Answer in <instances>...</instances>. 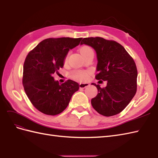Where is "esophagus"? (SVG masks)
Returning a JSON list of instances; mask_svg holds the SVG:
<instances>
[{"mask_svg": "<svg viewBox=\"0 0 158 158\" xmlns=\"http://www.w3.org/2000/svg\"><path fill=\"white\" fill-rule=\"evenodd\" d=\"M88 86H89V83H79V88L81 89H84Z\"/></svg>", "mask_w": 158, "mask_h": 158, "instance_id": "esophagus-1", "label": "esophagus"}]
</instances>
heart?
<instances>
[{
	"mask_svg": "<svg viewBox=\"0 0 158 158\" xmlns=\"http://www.w3.org/2000/svg\"><path fill=\"white\" fill-rule=\"evenodd\" d=\"M79 52L83 57L87 54H88L89 52H93V51L89 46H83L79 49ZM67 58H68V55H67L64 58V62H67ZM88 76H89V73L87 71H74L71 73L72 78L74 79L75 80L79 81H83L86 80L88 78Z\"/></svg>",
	"mask_w": 158,
	"mask_h": 158,
	"instance_id": "1",
	"label": "heart"
}]
</instances>
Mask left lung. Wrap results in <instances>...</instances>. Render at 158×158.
<instances>
[{"mask_svg":"<svg viewBox=\"0 0 158 158\" xmlns=\"http://www.w3.org/2000/svg\"><path fill=\"white\" fill-rule=\"evenodd\" d=\"M81 44L93 48L98 59L96 79L107 81V85L91 83L98 95L91 99L93 108L105 116L116 115L129 104L137 91V70L135 62L120 44L102 38H85Z\"/></svg>","mask_w":158,"mask_h":158,"instance_id":"8db88e82","label":"left lung"}]
</instances>
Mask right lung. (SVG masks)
<instances>
[{
	"label": "right lung",
	"mask_w": 158,
	"mask_h": 158,
	"mask_svg": "<svg viewBox=\"0 0 158 158\" xmlns=\"http://www.w3.org/2000/svg\"><path fill=\"white\" fill-rule=\"evenodd\" d=\"M79 38H48L40 42L29 52L23 65V85L34 107L47 115L64 111L79 84L69 79L60 84L53 77L62 68L69 51L78 46Z\"/></svg>",
	"instance_id": "1"
}]
</instances>
